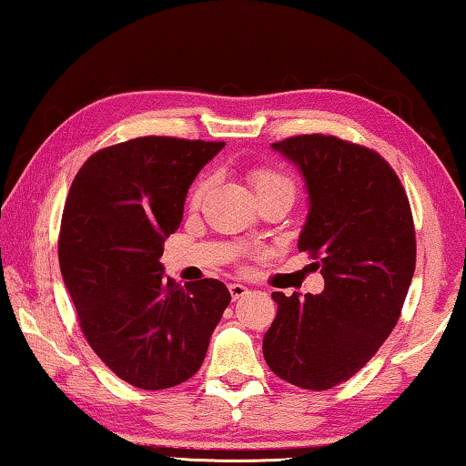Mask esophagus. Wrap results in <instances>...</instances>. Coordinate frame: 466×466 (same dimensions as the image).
I'll return each instance as SVG.
<instances>
[{
	"label": "esophagus",
	"mask_w": 466,
	"mask_h": 466,
	"mask_svg": "<svg viewBox=\"0 0 466 466\" xmlns=\"http://www.w3.org/2000/svg\"><path fill=\"white\" fill-rule=\"evenodd\" d=\"M228 288H230V294H232L234 300H238V299L247 297V294H248V288L245 284H230Z\"/></svg>",
	"instance_id": "esophagus-1"
}]
</instances>
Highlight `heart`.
<instances>
[{"label": "heart", "instance_id": "1", "mask_svg": "<svg viewBox=\"0 0 466 466\" xmlns=\"http://www.w3.org/2000/svg\"><path fill=\"white\" fill-rule=\"evenodd\" d=\"M250 182H253L255 187V193L257 195H263V193H284L290 198H294V184L292 180L288 178V176L279 174V172H273V169H265V167H257L250 172ZM207 190V180L198 182L193 195H190V203L198 205L201 203V198Z\"/></svg>", "mask_w": 466, "mask_h": 466}]
</instances>
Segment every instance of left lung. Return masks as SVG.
Instances as JSON below:
<instances>
[{"instance_id": "8db88e82", "label": "left lung", "mask_w": 466, "mask_h": 466, "mask_svg": "<svg viewBox=\"0 0 466 466\" xmlns=\"http://www.w3.org/2000/svg\"><path fill=\"white\" fill-rule=\"evenodd\" d=\"M271 149L305 180L299 248L317 259L326 288L271 294L278 315L263 336V357L288 383L329 390L365 367L400 317L417 259L410 205L394 169L367 147L302 135Z\"/></svg>"}]
</instances>
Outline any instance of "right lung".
<instances>
[{
    "label": "right lung",
    "instance_id": "right-lung-1",
    "mask_svg": "<svg viewBox=\"0 0 466 466\" xmlns=\"http://www.w3.org/2000/svg\"><path fill=\"white\" fill-rule=\"evenodd\" d=\"M226 143L140 137L85 161L66 198L62 278L86 342L140 390L187 381L203 365L230 305L219 279L164 276V242L178 230L190 184Z\"/></svg>",
    "mask_w": 466,
    "mask_h": 466
}]
</instances>
